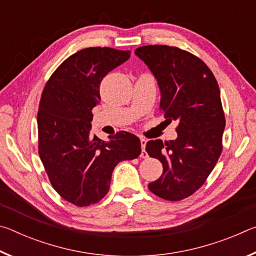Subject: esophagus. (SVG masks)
<instances>
[{
	"instance_id": "obj_1",
	"label": "esophagus",
	"mask_w": 256,
	"mask_h": 256,
	"mask_svg": "<svg viewBox=\"0 0 256 256\" xmlns=\"http://www.w3.org/2000/svg\"><path fill=\"white\" fill-rule=\"evenodd\" d=\"M141 148H142V151H141V157L142 158H148V154H146V140H144V138H141Z\"/></svg>"
}]
</instances>
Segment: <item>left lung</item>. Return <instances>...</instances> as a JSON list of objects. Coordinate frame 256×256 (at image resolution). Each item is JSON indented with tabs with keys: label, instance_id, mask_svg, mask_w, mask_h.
I'll use <instances>...</instances> for the list:
<instances>
[{
	"label": "left lung",
	"instance_id": "left-lung-1",
	"mask_svg": "<svg viewBox=\"0 0 256 256\" xmlns=\"http://www.w3.org/2000/svg\"><path fill=\"white\" fill-rule=\"evenodd\" d=\"M134 53L157 80L166 120L178 124L175 140L146 146L164 167L148 188L164 200H183L201 188L222 154L226 122L219 86L204 62L177 47L149 45Z\"/></svg>",
	"mask_w": 256,
	"mask_h": 256
}]
</instances>
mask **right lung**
Wrapping results in <instances>:
<instances>
[{"label":"right lung","mask_w":256,"mask_h":256,"mask_svg":"<svg viewBox=\"0 0 256 256\" xmlns=\"http://www.w3.org/2000/svg\"><path fill=\"white\" fill-rule=\"evenodd\" d=\"M130 50L89 47L56 68L38 108V150L52 185L76 206L94 204L110 190L112 170L141 154L140 138L125 131L102 141L92 134V108L108 72L130 58Z\"/></svg>","instance_id":"add662e5"}]
</instances>
